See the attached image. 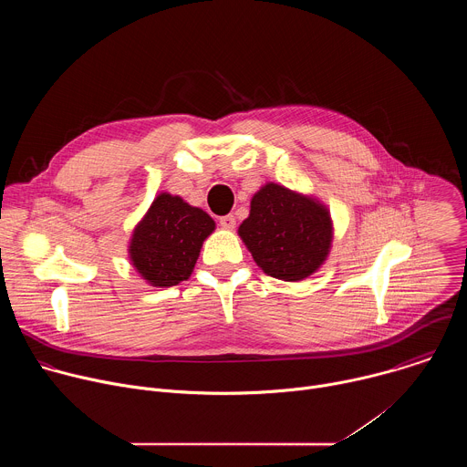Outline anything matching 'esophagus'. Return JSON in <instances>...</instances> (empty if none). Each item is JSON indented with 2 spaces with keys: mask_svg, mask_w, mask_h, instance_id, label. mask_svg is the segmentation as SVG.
Here are the masks:
<instances>
[{
  "mask_svg": "<svg viewBox=\"0 0 467 467\" xmlns=\"http://www.w3.org/2000/svg\"><path fill=\"white\" fill-rule=\"evenodd\" d=\"M220 225L223 227V229H227V231H233L234 227H236V220H234V216H223V218H220Z\"/></svg>",
  "mask_w": 467,
  "mask_h": 467,
  "instance_id": "obj_1",
  "label": "esophagus"
}]
</instances>
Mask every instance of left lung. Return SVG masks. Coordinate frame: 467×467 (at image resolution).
<instances>
[{"label": "left lung", "mask_w": 467, "mask_h": 467, "mask_svg": "<svg viewBox=\"0 0 467 467\" xmlns=\"http://www.w3.org/2000/svg\"><path fill=\"white\" fill-rule=\"evenodd\" d=\"M328 209L314 195L265 182L251 197L238 236L258 268L275 279L297 283L316 274L332 244Z\"/></svg>", "instance_id": "obj_1"}]
</instances>
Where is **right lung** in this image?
Masks as SVG:
<instances>
[{
	"mask_svg": "<svg viewBox=\"0 0 467 467\" xmlns=\"http://www.w3.org/2000/svg\"><path fill=\"white\" fill-rule=\"evenodd\" d=\"M214 229V220L203 209L161 192L130 234L129 260L148 285L175 286L192 275L199 251Z\"/></svg>",
	"mask_w": 467,
	"mask_h": 467,
	"instance_id": "obj_1",
	"label": "right lung"
}]
</instances>
